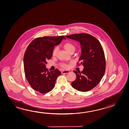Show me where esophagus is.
Returning a JSON list of instances; mask_svg holds the SVG:
<instances>
[{
    "label": "esophagus",
    "mask_w": 129,
    "mask_h": 129,
    "mask_svg": "<svg viewBox=\"0 0 129 129\" xmlns=\"http://www.w3.org/2000/svg\"><path fill=\"white\" fill-rule=\"evenodd\" d=\"M70 72L69 71H61L62 74H67Z\"/></svg>",
    "instance_id": "esophagus-1"
}]
</instances>
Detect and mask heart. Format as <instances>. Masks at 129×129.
<instances>
[{"mask_svg": "<svg viewBox=\"0 0 129 129\" xmlns=\"http://www.w3.org/2000/svg\"><path fill=\"white\" fill-rule=\"evenodd\" d=\"M63 46L66 51L69 53L71 51H74L75 49V47L74 46V45L71 42H66L64 44ZM58 49V48L57 47H55L53 48L52 52V55L53 56H55L56 55H57ZM60 66L62 67H63V68H67L68 67L66 63H61Z\"/></svg>", "mask_w": 129, "mask_h": 129, "instance_id": "b5f03b06", "label": "heart"}]
</instances>
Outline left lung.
I'll return each mask as SVG.
<instances>
[{"mask_svg":"<svg viewBox=\"0 0 129 129\" xmlns=\"http://www.w3.org/2000/svg\"><path fill=\"white\" fill-rule=\"evenodd\" d=\"M66 37L79 42L82 52L79 61L84 67L82 71H73L77 77L71 86L81 92L90 90L99 84L106 70V59L102 45L96 38L88 34H76Z\"/></svg>","mask_w":129,"mask_h":129,"instance_id":"8db88e82","label":"left lung"}]
</instances>
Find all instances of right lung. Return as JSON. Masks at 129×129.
I'll list each match as a JSON object with an SVG mask.
<instances>
[{"label": "right lung", "instance_id": "obj_1", "mask_svg": "<svg viewBox=\"0 0 129 129\" xmlns=\"http://www.w3.org/2000/svg\"><path fill=\"white\" fill-rule=\"evenodd\" d=\"M63 39H66L63 36L37 38L30 43L25 52V77L31 87L40 93H47L52 90L57 78L61 74L58 69L48 71L46 64L47 60L52 58L55 46L60 44Z\"/></svg>", "mask_w": 129, "mask_h": 129}]
</instances>
